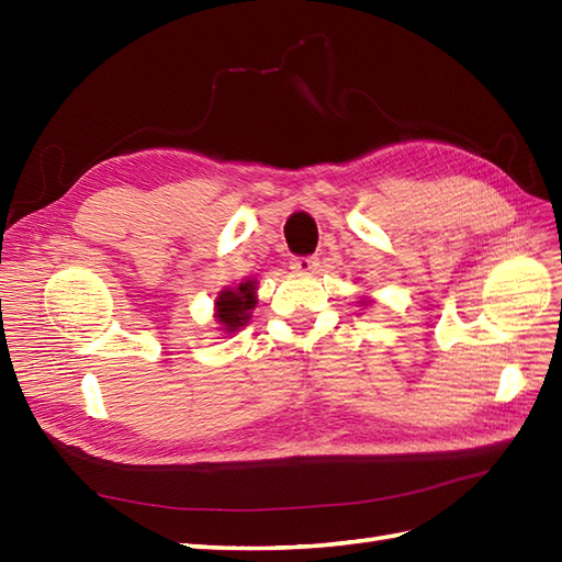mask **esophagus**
Masks as SVG:
<instances>
[{"mask_svg": "<svg viewBox=\"0 0 562 562\" xmlns=\"http://www.w3.org/2000/svg\"><path fill=\"white\" fill-rule=\"evenodd\" d=\"M290 268H292L294 272L308 274V272H314V270L318 268V260H316L314 256H294V258L290 260Z\"/></svg>", "mask_w": 562, "mask_h": 562, "instance_id": "esophagus-1", "label": "esophagus"}]
</instances>
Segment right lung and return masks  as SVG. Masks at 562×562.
Listing matches in <instances>:
<instances>
[{
	"label": "right lung",
	"instance_id": "right-lung-1",
	"mask_svg": "<svg viewBox=\"0 0 562 562\" xmlns=\"http://www.w3.org/2000/svg\"><path fill=\"white\" fill-rule=\"evenodd\" d=\"M256 306V282H241L236 290H224L217 296V318L224 330L234 333L248 324L250 308Z\"/></svg>",
	"mask_w": 562,
	"mask_h": 562
}]
</instances>
